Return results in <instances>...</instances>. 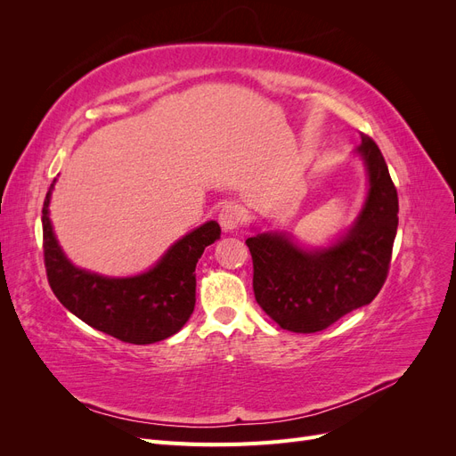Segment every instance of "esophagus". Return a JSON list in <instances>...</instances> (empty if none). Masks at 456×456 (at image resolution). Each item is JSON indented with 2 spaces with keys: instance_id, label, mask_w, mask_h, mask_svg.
I'll use <instances>...</instances> for the list:
<instances>
[{
  "instance_id": "obj_1",
  "label": "esophagus",
  "mask_w": 456,
  "mask_h": 456,
  "mask_svg": "<svg viewBox=\"0 0 456 456\" xmlns=\"http://www.w3.org/2000/svg\"><path fill=\"white\" fill-rule=\"evenodd\" d=\"M241 220H243V207L236 201L226 203L218 213V223H220V226H223V230H226V232L240 228Z\"/></svg>"
}]
</instances>
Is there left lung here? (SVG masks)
Segmentation results:
<instances>
[{
	"mask_svg": "<svg viewBox=\"0 0 456 456\" xmlns=\"http://www.w3.org/2000/svg\"><path fill=\"white\" fill-rule=\"evenodd\" d=\"M369 191L348 233L327 249L306 251L285 233H256L253 256L258 306L281 329L317 333L379 295L390 270L397 232V190L377 142L362 134Z\"/></svg>",
	"mask_w": 456,
	"mask_h": 456,
	"instance_id": "left-lung-1",
	"label": "left lung"
}]
</instances>
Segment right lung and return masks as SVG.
<instances>
[{"label":"right lung","instance_id":"obj_1","mask_svg":"<svg viewBox=\"0 0 456 456\" xmlns=\"http://www.w3.org/2000/svg\"><path fill=\"white\" fill-rule=\"evenodd\" d=\"M51 190L44 201V260L47 280L62 306L96 330L129 344H151L178 333L196 306V265L220 238L209 220L186 233L158 265L133 278H104L76 268L54 238L49 220Z\"/></svg>","mask_w":456,"mask_h":456}]
</instances>
